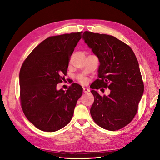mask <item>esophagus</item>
<instances>
[{
	"label": "esophagus",
	"mask_w": 160,
	"mask_h": 160,
	"mask_svg": "<svg viewBox=\"0 0 160 160\" xmlns=\"http://www.w3.org/2000/svg\"><path fill=\"white\" fill-rule=\"evenodd\" d=\"M83 91H84V93H87L90 92V90L89 89H87V88H84Z\"/></svg>",
	"instance_id": "obj_1"
}]
</instances>
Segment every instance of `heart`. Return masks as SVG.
Returning <instances> with one entry per match:
<instances>
[{
    "mask_svg": "<svg viewBox=\"0 0 160 160\" xmlns=\"http://www.w3.org/2000/svg\"><path fill=\"white\" fill-rule=\"evenodd\" d=\"M79 81H80L81 83H82V84H84V83L87 82V80L84 78H83V77H80L79 78Z\"/></svg>",
    "mask_w": 160,
    "mask_h": 160,
    "instance_id": "obj_1",
    "label": "heart"
}]
</instances>
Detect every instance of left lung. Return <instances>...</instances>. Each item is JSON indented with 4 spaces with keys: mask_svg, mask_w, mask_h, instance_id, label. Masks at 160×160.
Segmentation results:
<instances>
[{
    "mask_svg": "<svg viewBox=\"0 0 160 160\" xmlns=\"http://www.w3.org/2000/svg\"><path fill=\"white\" fill-rule=\"evenodd\" d=\"M83 39L100 62L99 78L92 89L111 90L108 96H103L91 91L94 96L91 117L102 128L119 130L134 118L144 93L138 60L131 47L114 36L86 31Z\"/></svg>",
    "mask_w": 160,
    "mask_h": 160,
    "instance_id": "1",
    "label": "left lung"
}]
</instances>
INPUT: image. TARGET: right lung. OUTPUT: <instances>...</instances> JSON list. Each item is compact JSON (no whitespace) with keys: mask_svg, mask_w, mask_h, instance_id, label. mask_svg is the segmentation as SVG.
Returning a JSON list of instances; mask_svg holds the SVG:
<instances>
[{"mask_svg":"<svg viewBox=\"0 0 160 160\" xmlns=\"http://www.w3.org/2000/svg\"><path fill=\"white\" fill-rule=\"evenodd\" d=\"M82 32L51 36L40 43L20 68V100L24 114L36 128L54 132L69 123L82 87L73 83L58 91Z\"/></svg>","mask_w":160,"mask_h":160,"instance_id":"obj_1","label":"right lung"}]
</instances>
